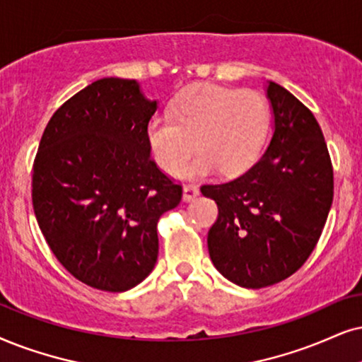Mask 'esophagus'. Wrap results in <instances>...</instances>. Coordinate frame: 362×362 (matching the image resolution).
<instances>
[{"instance_id": "1", "label": "esophagus", "mask_w": 362, "mask_h": 362, "mask_svg": "<svg viewBox=\"0 0 362 362\" xmlns=\"http://www.w3.org/2000/svg\"><path fill=\"white\" fill-rule=\"evenodd\" d=\"M197 195H199V187H197L195 184L184 185V200H185V202H190V200H194Z\"/></svg>"}]
</instances>
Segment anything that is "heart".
Listing matches in <instances>:
<instances>
[{
  "label": "heart",
  "mask_w": 362,
  "mask_h": 362,
  "mask_svg": "<svg viewBox=\"0 0 362 362\" xmlns=\"http://www.w3.org/2000/svg\"><path fill=\"white\" fill-rule=\"evenodd\" d=\"M269 123V105L257 91L202 85L182 95L168 117L152 118L147 139L155 162L168 173L180 170L195 147L200 153L187 163L185 175L204 177L217 168L239 175L259 158Z\"/></svg>",
  "instance_id": "b5f03b06"
}]
</instances>
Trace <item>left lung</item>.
<instances>
[{
    "label": "left lung",
    "instance_id": "8db88e82",
    "mask_svg": "<svg viewBox=\"0 0 362 362\" xmlns=\"http://www.w3.org/2000/svg\"><path fill=\"white\" fill-rule=\"evenodd\" d=\"M267 97L274 135L265 153L234 180L200 187L218 207L207 237L210 259L247 289L274 286L303 267L334 195L331 157L313 112L274 81Z\"/></svg>",
    "mask_w": 362,
    "mask_h": 362
}]
</instances>
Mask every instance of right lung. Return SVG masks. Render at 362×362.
I'll return each mask as SVG.
<instances>
[{
  "label": "right lung",
  "mask_w": 362,
  "mask_h": 362,
  "mask_svg": "<svg viewBox=\"0 0 362 362\" xmlns=\"http://www.w3.org/2000/svg\"><path fill=\"white\" fill-rule=\"evenodd\" d=\"M155 112L135 80L102 78L66 100L40 140L36 221L59 264L95 289L128 291L153 271L158 218L182 200L150 155Z\"/></svg>",
  "instance_id": "1"
}]
</instances>
